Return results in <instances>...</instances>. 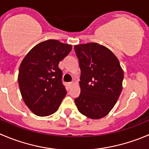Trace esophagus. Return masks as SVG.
<instances>
[{
  "instance_id": "1",
  "label": "esophagus",
  "mask_w": 149,
  "mask_h": 149,
  "mask_svg": "<svg viewBox=\"0 0 149 149\" xmlns=\"http://www.w3.org/2000/svg\"><path fill=\"white\" fill-rule=\"evenodd\" d=\"M73 84H74V83H73V82H70V83L68 84V88L71 87V86L73 85Z\"/></svg>"
}]
</instances>
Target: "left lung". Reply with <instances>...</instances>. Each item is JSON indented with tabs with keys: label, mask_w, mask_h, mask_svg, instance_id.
Wrapping results in <instances>:
<instances>
[{
	"label": "left lung",
	"mask_w": 149,
	"mask_h": 149,
	"mask_svg": "<svg viewBox=\"0 0 149 149\" xmlns=\"http://www.w3.org/2000/svg\"><path fill=\"white\" fill-rule=\"evenodd\" d=\"M81 68V94L75 103L81 113L99 119L109 113L122 90L124 71L109 49L97 43L74 47Z\"/></svg>",
	"instance_id": "obj_1"
}]
</instances>
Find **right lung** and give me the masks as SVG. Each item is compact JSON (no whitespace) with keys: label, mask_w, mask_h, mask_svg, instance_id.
<instances>
[{"label":"right lung","mask_w":149,"mask_h":149,"mask_svg":"<svg viewBox=\"0 0 149 149\" xmlns=\"http://www.w3.org/2000/svg\"><path fill=\"white\" fill-rule=\"evenodd\" d=\"M71 49L70 44L49 39L35 46L22 61L18 74L20 92L34 114H52L65 97L63 72L58 65Z\"/></svg>","instance_id":"obj_1"}]
</instances>
